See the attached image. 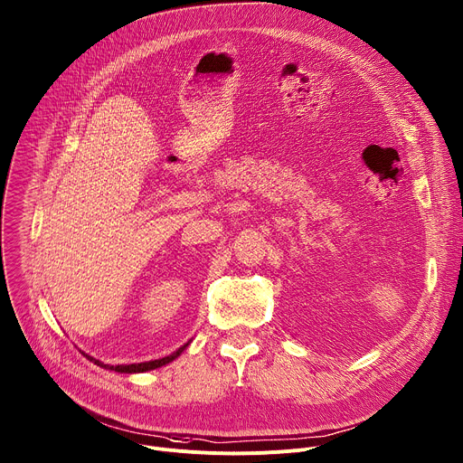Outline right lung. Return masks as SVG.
<instances>
[{
  "instance_id": "obj_1",
  "label": "right lung",
  "mask_w": 463,
  "mask_h": 463,
  "mask_svg": "<svg viewBox=\"0 0 463 463\" xmlns=\"http://www.w3.org/2000/svg\"><path fill=\"white\" fill-rule=\"evenodd\" d=\"M186 346L188 345H184L182 348H178L175 354H171V355H167V357H162V359H156V361H148V363H137V364H117V366H109V364H104V363H99V361H95L92 357H89L90 361H95L97 364H100V366H104V368H113L115 373H146V371H154V368H158V366H164V364H167V363H171L175 357H178L184 350H186Z\"/></svg>"
}]
</instances>
